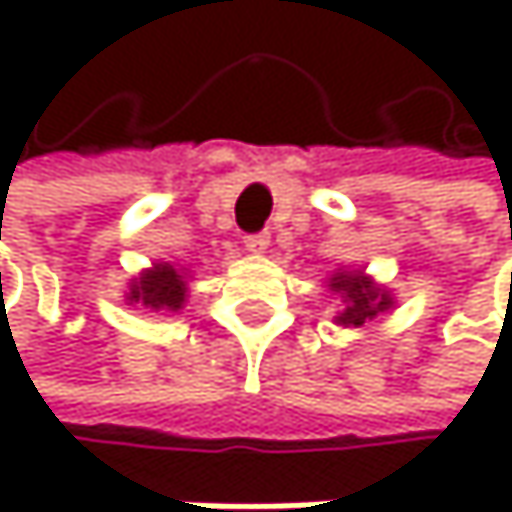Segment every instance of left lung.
I'll return each mask as SVG.
<instances>
[{
    "label": "left lung",
    "instance_id": "8db88e82",
    "mask_svg": "<svg viewBox=\"0 0 512 512\" xmlns=\"http://www.w3.org/2000/svg\"><path fill=\"white\" fill-rule=\"evenodd\" d=\"M128 298L141 301L153 310H181L187 301V282L171 264L159 261L150 270H144L128 285Z\"/></svg>",
    "mask_w": 512,
    "mask_h": 512
}]
</instances>
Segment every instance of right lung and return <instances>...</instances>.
<instances>
[{"label":"right lung","mask_w":512,"mask_h":512,"mask_svg":"<svg viewBox=\"0 0 512 512\" xmlns=\"http://www.w3.org/2000/svg\"><path fill=\"white\" fill-rule=\"evenodd\" d=\"M331 291H338L341 298H344V310L334 316V322H338V325H362L365 319H375L378 313L393 307L390 291L378 288L375 282H371L359 270L334 273Z\"/></svg>","instance_id":"add662e5"}]
</instances>
